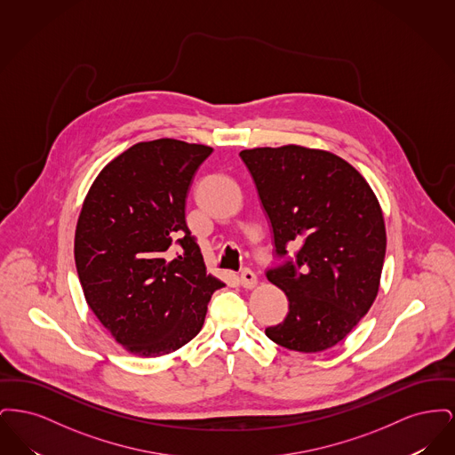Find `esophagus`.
Masks as SVG:
<instances>
[{"instance_id":"1","label":"esophagus","mask_w":455,"mask_h":455,"mask_svg":"<svg viewBox=\"0 0 455 455\" xmlns=\"http://www.w3.org/2000/svg\"><path fill=\"white\" fill-rule=\"evenodd\" d=\"M240 284L243 288H254L258 284V276L254 275L252 269H249V267L242 269V273H240Z\"/></svg>"}]
</instances>
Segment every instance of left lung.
<instances>
[{"label": "left lung", "mask_w": 455, "mask_h": 455, "mask_svg": "<svg viewBox=\"0 0 455 455\" xmlns=\"http://www.w3.org/2000/svg\"><path fill=\"white\" fill-rule=\"evenodd\" d=\"M269 218L278 264L266 271L288 314L266 327L276 345L317 353L338 345L377 297L386 225L367 180L343 158L297 145L240 152ZM297 246L290 259L287 249Z\"/></svg>", "instance_id": "left-lung-1"}]
</instances>
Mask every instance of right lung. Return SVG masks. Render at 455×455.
I'll use <instances>...</instances> for the list:
<instances>
[{"label":"right lung","mask_w":455,"mask_h":455,"mask_svg":"<svg viewBox=\"0 0 455 455\" xmlns=\"http://www.w3.org/2000/svg\"><path fill=\"white\" fill-rule=\"evenodd\" d=\"M212 152L171 138L138 143L85 197L75 234L78 278L97 319L132 355L162 356L189 343L225 286L208 275L186 223L188 193Z\"/></svg>","instance_id":"1"}]
</instances>
